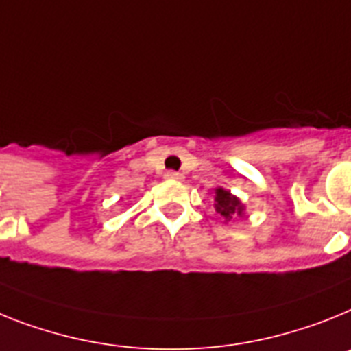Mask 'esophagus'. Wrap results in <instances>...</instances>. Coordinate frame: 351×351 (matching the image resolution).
Wrapping results in <instances>:
<instances>
[{"instance_id": "esophagus-1", "label": "esophagus", "mask_w": 351, "mask_h": 351, "mask_svg": "<svg viewBox=\"0 0 351 351\" xmlns=\"http://www.w3.org/2000/svg\"><path fill=\"white\" fill-rule=\"evenodd\" d=\"M166 178L167 180H184V175L178 173V171H167Z\"/></svg>"}]
</instances>
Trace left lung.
Returning a JSON list of instances; mask_svg holds the SVG:
<instances>
[{
    "label": "left lung",
    "instance_id": "1",
    "mask_svg": "<svg viewBox=\"0 0 351 351\" xmlns=\"http://www.w3.org/2000/svg\"><path fill=\"white\" fill-rule=\"evenodd\" d=\"M216 212L225 221H230L234 216H243L244 214V205L237 196L230 193V191L217 187L216 189Z\"/></svg>",
    "mask_w": 351,
    "mask_h": 351
}]
</instances>
